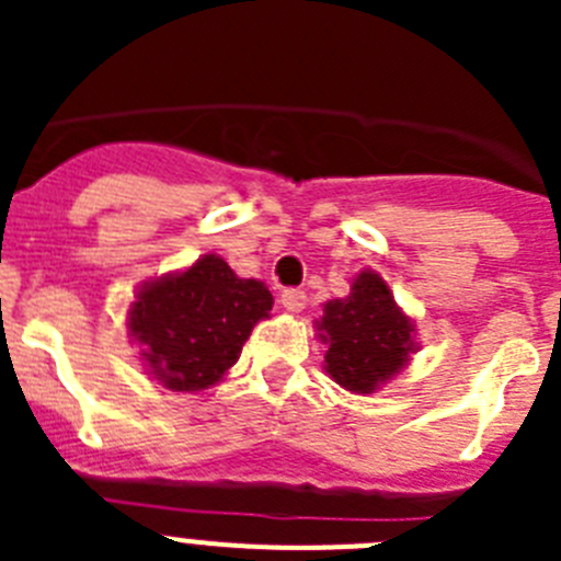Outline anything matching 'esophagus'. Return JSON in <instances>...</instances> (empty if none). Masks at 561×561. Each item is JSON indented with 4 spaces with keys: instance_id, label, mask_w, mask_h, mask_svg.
Wrapping results in <instances>:
<instances>
[{
    "instance_id": "1",
    "label": "esophagus",
    "mask_w": 561,
    "mask_h": 561,
    "mask_svg": "<svg viewBox=\"0 0 561 561\" xmlns=\"http://www.w3.org/2000/svg\"><path fill=\"white\" fill-rule=\"evenodd\" d=\"M280 304L289 311H304L306 309V291L304 289H284L280 295Z\"/></svg>"
}]
</instances>
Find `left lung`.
Wrapping results in <instances>:
<instances>
[{
  "mask_svg": "<svg viewBox=\"0 0 561 561\" xmlns=\"http://www.w3.org/2000/svg\"><path fill=\"white\" fill-rule=\"evenodd\" d=\"M317 329L323 331L320 340L329 342L325 370L354 393H374L399 374L413 351V325L374 272H362L345 300H329Z\"/></svg>",
  "mask_w": 561,
  "mask_h": 561,
  "instance_id": "1",
  "label": "left lung"
}]
</instances>
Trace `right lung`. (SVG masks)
Wrapping results in <instances>:
<instances>
[{"label":"right lung","mask_w":561,"mask_h":561,"mask_svg":"<svg viewBox=\"0 0 561 561\" xmlns=\"http://www.w3.org/2000/svg\"><path fill=\"white\" fill-rule=\"evenodd\" d=\"M261 280L238 277L219 255H205L182 275L153 280L128 311L153 379L171 390H205L241 356L252 325L270 317Z\"/></svg>","instance_id":"right-lung-1"}]
</instances>
